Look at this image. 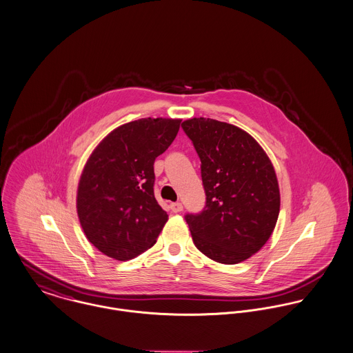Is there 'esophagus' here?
<instances>
[{
	"instance_id": "obj_1",
	"label": "esophagus",
	"mask_w": 353,
	"mask_h": 353,
	"mask_svg": "<svg viewBox=\"0 0 353 353\" xmlns=\"http://www.w3.org/2000/svg\"><path fill=\"white\" fill-rule=\"evenodd\" d=\"M170 210H172V212H174V214L181 212V211H183V204H181V203H179V201L172 203V204H170Z\"/></svg>"
}]
</instances>
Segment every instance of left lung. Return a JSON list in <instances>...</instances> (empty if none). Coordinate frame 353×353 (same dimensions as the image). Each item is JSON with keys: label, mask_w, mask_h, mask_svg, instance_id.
<instances>
[{"label": "left lung", "mask_w": 353, "mask_h": 353, "mask_svg": "<svg viewBox=\"0 0 353 353\" xmlns=\"http://www.w3.org/2000/svg\"><path fill=\"white\" fill-rule=\"evenodd\" d=\"M201 161L205 207L188 214L196 248L221 264L257 253L274 233L280 211L274 165L259 142L239 127L214 119L183 121Z\"/></svg>", "instance_id": "left-lung-1"}]
</instances>
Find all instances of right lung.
I'll return each instance as SVG.
<instances>
[{
  "label": "right lung",
  "instance_id": "right-lung-1",
  "mask_svg": "<svg viewBox=\"0 0 353 353\" xmlns=\"http://www.w3.org/2000/svg\"><path fill=\"white\" fill-rule=\"evenodd\" d=\"M180 119L145 118L111 131L79 177L77 214L88 241L119 261L157 242L168 214L154 197V161L174 141Z\"/></svg>",
  "mask_w": 353,
  "mask_h": 353
}]
</instances>
